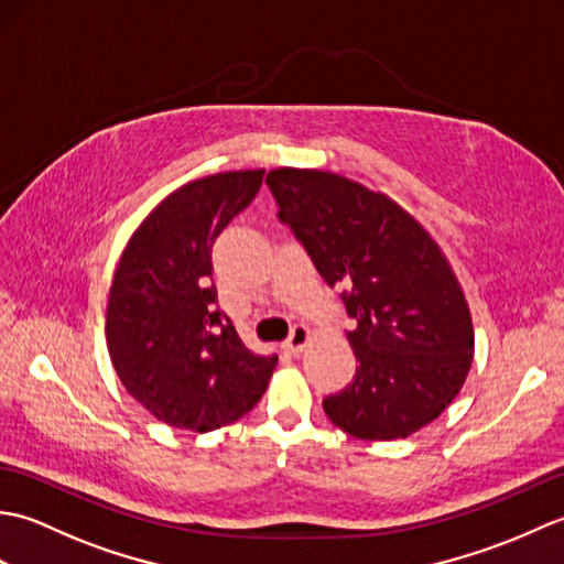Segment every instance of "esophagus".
Wrapping results in <instances>:
<instances>
[{
  "label": "esophagus",
  "mask_w": 564,
  "mask_h": 564,
  "mask_svg": "<svg viewBox=\"0 0 564 564\" xmlns=\"http://www.w3.org/2000/svg\"><path fill=\"white\" fill-rule=\"evenodd\" d=\"M310 339H313V332H310L305 325H295L291 329V337L285 339V349H289L291 354H303L305 346L310 344Z\"/></svg>",
  "instance_id": "1"
}]
</instances>
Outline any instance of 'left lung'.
<instances>
[{
	"label": "left lung",
	"mask_w": 564,
	"mask_h": 564,
	"mask_svg": "<svg viewBox=\"0 0 564 564\" xmlns=\"http://www.w3.org/2000/svg\"><path fill=\"white\" fill-rule=\"evenodd\" d=\"M327 285H341L356 376L322 402L332 424L364 441H392L434 422L473 366L470 307L451 261L388 194L319 170L267 176Z\"/></svg>",
	"instance_id": "8db88e82"
}]
</instances>
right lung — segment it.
<instances>
[{
	"label": "right lung",
	"mask_w": 564,
	"mask_h": 564,
	"mask_svg": "<svg viewBox=\"0 0 564 564\" xmlns=\"http://www.w3.org/2000/svg\"><path fill=\"white\" fill-rule=\"evenodd\" d=\"M263 170L188 182L140 223L118 261L106 344L123 388L160 422L206 434L267 392L279 356L249 351L215 303L210 251Z\"/></svg>",
	"instance_id": "1"
}]
</instances>
